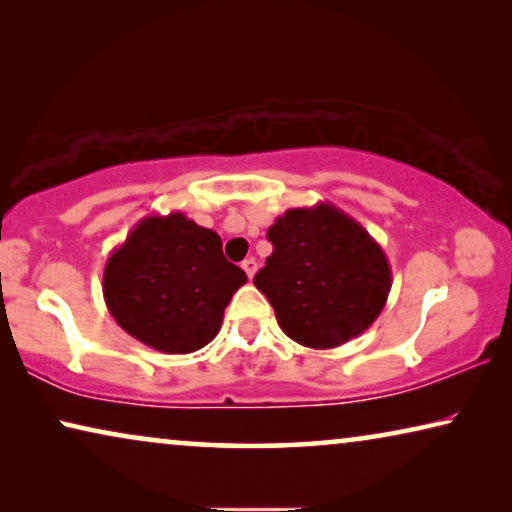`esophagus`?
<instances>
[{
    "label": "esophagus",
    "mask_w": 512,
    "mask_h": 512,
    "mask_svg": "<svg viewBox=\"0 0 512 512\" xmlns=\"http://www.w3.org/2000/svg\"><path fill=\"white\" fill-rule=\"evenodd\" d=\"M242 268H244V272H247V277L251 279L256 275V270H258V263H256V258H244L242 261Z\"/></svg>",
    "instance_id": "esophagus-1"
}]
</instances>
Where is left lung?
I'll list each match as a JSON object with an SVG mask.
<instances>
[{
	"instance_id": "left-lung-1",
	"label": "left lung",
	"mask_w": 512,
	"mask_h": 512,
	"mask_svg": "<svg viewBox=\"0 0 512 512\" xmlns=\"http://www.w3.org/2000/svg\"><path fill=\"white\" fill-rule=\"evenodd\" d=\"M268 240L272 254L254 284L298 345L340 347L380 317L391 289L389 261L342 209L331 202L289 209L268 228Z\"/></svg>"
}]
</instances>
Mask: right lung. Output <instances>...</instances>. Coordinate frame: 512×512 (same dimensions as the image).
I'll list each match as a JSON object with an SVG mask.
<instances>
[{"instance_id":"1","label":"right lung","mask_w":512,"mask_h":512,"mask_svg":"<svg viewBox=\"0 0 512 512\" xmlns=\"http://www.w3.org/2000/svg\"><path fill=\"white\" fill-rule=\"evenodd\" d=\"M244 282L214 230L172 212L146 216L111 251L102 293L132 338L165 354H191L216 338L223 310Z\"/></svg>"}]
</instances>
